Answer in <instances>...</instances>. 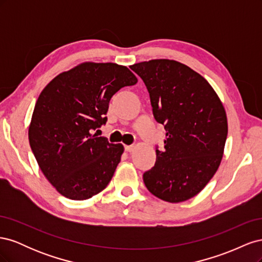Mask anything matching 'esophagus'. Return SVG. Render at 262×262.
Masks as SVG:
<instances>
[{
	"label": "esophagus",
	"mask_w": 262,
	"mask_h": 262,
	"mask_svg": "<svg viewBox=\"0 0 262 262\" xmlns=\"http://www.w3.org/2000/svg\"><path fill=\"white\" fill-rule=\"evenodd\" d=\"M124 149L126 150V152H132V150L134 149V145H124Z\"/></svg>",
	"instance_id": "esophagus-1"
}]
</instances>
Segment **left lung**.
Instances as JSON below:
<instances>
[{
    "label": "left lung",
    "instance_id": "left-lung-1",
    "mask_svg": "<svg viewBox=\"0 0 262 262\" xmlns=\"http://www.w3.org/2000/svg\"><path fill=\"white\" fill-rule=\"evenodd\" d=\"M143 80L153 115L166 130L154 167L143 173L150 193L177 203L191 199L216 172L227 138V118L203 76L180 62L158 59L130 67Z\"/></svg>",
    "mask_w": 262,
    "mask_h": 262
}]
</instances>
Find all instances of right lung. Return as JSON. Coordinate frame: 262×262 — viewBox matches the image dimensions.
<instances>
[{
  "instance_id": "right-lung-1",
  "label": "right lung",
  "mask_w": 262,
  "mask_h": 262,
  "mask_svg": "<svg viewBox=\"0 0 262 262\" xmlns=\"http://www.w3.org/2000/svg\"><path fill=\"white\" fill-rule=\"evenodd\" d=\"M137 82L126 67L85 62L55 76L39 95L28 130L29 144L59 193L86 200L107 187L123 145L109 143L93 132L106 123L114 95Z\"/></svg>"
}]
</instances>
